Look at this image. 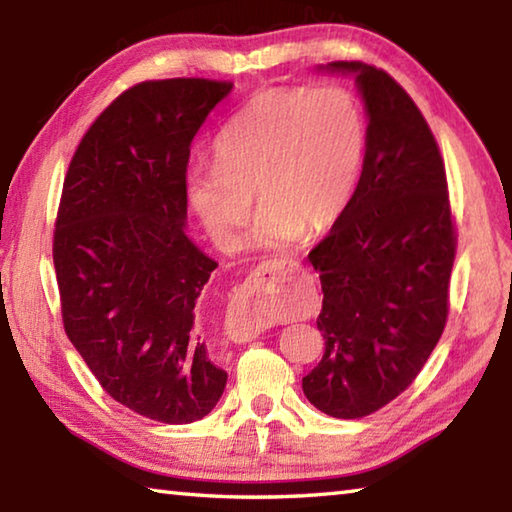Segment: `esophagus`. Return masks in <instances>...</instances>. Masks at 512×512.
<instances>
[{"label":"esophagus","instance_id":"obj_1","mask_svg":"<svg viewBox=\"0 0 512 512\" xmlns=\"http://www.w3.org/2000/svg\"><path fill=\"white\" fill-rule=\"evenodd\" d=\"M298 266H300L298 259H289V257L266 259V262L257 266L255 277H262L266 273H273V275L275 273H291V271H296ZM255 277H250V280H248V287H250L248 293L259 291V282H255ZM225 327H228V334L232 336V339L244 343V341L257 339V336L268 327V323H266V320L259 318L257 314H250V311H246V314H232L228 318V323H225Z\"/></svg>","mask_w":512,"mask_h":512}]
</instances>
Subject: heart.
I'll use <instances>...</instances> for the list:
<instances>
[{"label": "heart", "instance_id": "obj_1", "mask_svg": "<svg viewBox=\"0 0 512 512\" xmlns=\"http://www.w3.org/2000/svg\"><path fill=\"white\" fill-rule=\"evenodd\" d=\"M366 153V117L343 88L257 92L214 142V164L196 162L185 187L198 219L223 248L253 205V244L282 248L332 225L357 183Z\"/></svg>", "mask_w": 512, "mask_h": 512}]
</instances>
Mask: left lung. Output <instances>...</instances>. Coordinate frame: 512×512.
Wrapping results in <instances>:
<instances>
[{
    "instance_id": "left-lung-1",
    "label": "left lung",
    "mask_w": 512,
    "mask_h": 512,
    "mask_svg": "<svg viewBox=\"0 0 512 512\" xmlns=\"http://www.w3.org/2000/svg\"><path fill=\"white\" fill-rule=\"evenodd\" d=\"M327 69L357 76L368 133L359 185L309 253L325 352L302 391L318 411L354 420L404 393L443 336L456 225L443 155L402 85L359 60Z\"/></svg>"
}]
</instances>
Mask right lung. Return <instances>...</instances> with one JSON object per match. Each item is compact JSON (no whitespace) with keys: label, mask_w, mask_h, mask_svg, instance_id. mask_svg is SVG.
I'll list each match as a JSON object with an SVG mask.
<instances>
[{"label":"right lung","mask_w":512,"mask_h":512,"mask_svg":"<svg viewBox=\"0 0 512 512\" xmlns=\"http://www.w3.org/2000/svg\"><path fill=\"white\" fill-rule=\"evenodd\" d=\"M230 81L137 83L69 162L54 230L69 341L103 391L164 424L205 418L228 372L207 354L196 302L216 266L185 235L192 140Z\"/></svg>","instance_id":"add662e5"}]
</instances>
